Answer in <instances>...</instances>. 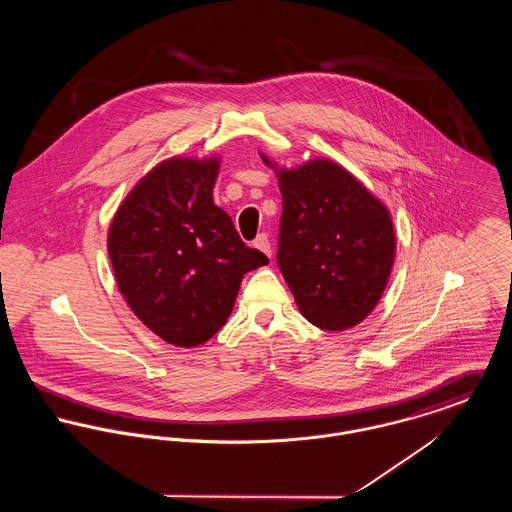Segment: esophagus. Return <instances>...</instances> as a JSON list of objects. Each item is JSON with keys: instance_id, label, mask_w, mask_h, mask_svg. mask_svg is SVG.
Returning a JSON list of instances; mask_svg holds the SVG:
<instances>
[{"instance_id": "1", "label": "esophagus", "mask_w": 512, "mask_h": 512, "mask_svg": "<svg viewBox=\"0 0 512 512\" xmlns=\"http://www.w3.org/2000/svg\"><path fill=\"white\" fill-rule=\"evenodd\" d=\"M254 248H258V250L264 252L268 258H272V246H270V240H268L266 234H258V236H256Z\"/></svg>"}]
</instances>
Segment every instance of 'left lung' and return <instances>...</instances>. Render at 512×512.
I'll return each instance as SVG.
<instances>
[{
	"label": "left lung",
	"instance_id": "left-lung-1",
	"mask_svg": "<svg viewBox=\"0 0 512 512\" xmlns=\"http://www.w3.org/2000/svg\"><path fill=\"white\" fill-rule=\"evenodd\" d=\"M276 171L284 213L278 266L299 313L319 329L347 331L365 321L386 290L396 232L390 211L341 163L313 157Z\"/></svg>",
	"mask_w": 512,
	"mask_h": 512
}]
</instances>
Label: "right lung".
Returning <instances> with one entry per match:
<instances>
[{
    "label": "right lung",
    "instance_id": "1",
    "mask_svg": "<svg viewBox=\"0 0 512 512\" xmlns=\"http://www.w3.org/2000/svg\"><path fill=\"white\" fill-rule=\"evenodd\" d=\"M220 155L159 161L124 197L108 228L118 290L165 343H207L232 313L246 272L268 264L215 205Z\"/></svg>",
    "mask_w": 512,
    "mask_h": 512
}]
</instances>
